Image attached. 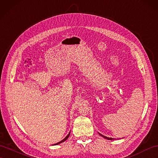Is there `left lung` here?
I'll list each match as a JSON object with an SVG mask.
<instances>
[{
  "label": "left lung",
  "mask_w": 158,
  "mask_h": 158,
  "mask_svg": "<svg viewBox=\"0 0 158 158\" xmlns=\"http://www.w3.org/2000/svg\"><path fill=\"white\" fill-rule=\"evenodd\" d=\"M98 134H99L100 135H101V136H102V137L105 138V139H108V140H114V138H111V137H106V136H104L103 135H102V134H101V133H98Z\"/></svg>",
  "instance_id": "8db88e82"
}]
</instances>
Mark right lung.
Returning <instances> with one entry per match:
<instances>
[{
  "instance_id": "right-lung-1",
  "label": "right lung",
  "mask_w": 158,
  "mask_h": 158,
  "mask_svg": "<svg viewBox=\"0 0 158 158\" xmlns=\"http://www.w3.org/2000/svg\"><path fill=\"white\" fill-rule=\"evenodd\" d=\"M70 133H69L68 134V135L66 137H65L64 138V139H62V140H61V141H60V142H58V143H56V144H53V145H58V144H60V143H63V142H64L65 141H66V139H68V138L69 137V136H70Z\"/></svg>"
}]
</instances>
